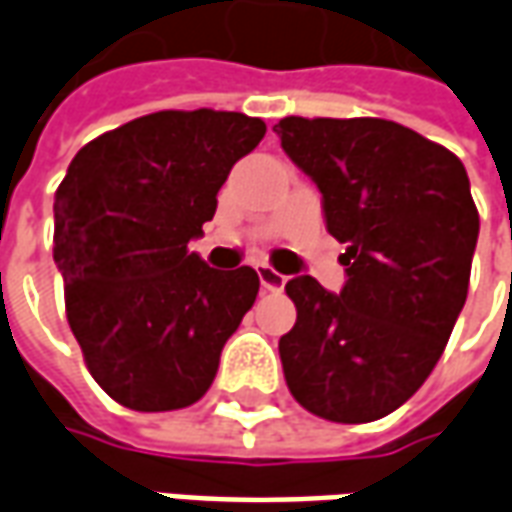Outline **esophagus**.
I'll use <instances>...</instances> for the list:
<instances>
[{"mask_svg":"<svg viewBox=\"0 0 512 512\" xmlns=\"http://www.w3.org/2000/svg\"><path fill=\"white\" fill-rule=\"evenodd\" d=\"M257 277H260V285L263 290H271V293H277V290L285 288V274H279L277 268H271L268 263H257Z\"/></svg>","mask_w":512,"mask_h":512,"instance_id":"esophagus-1","label":"esophagus"}]
</instances>
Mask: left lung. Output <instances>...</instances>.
I'll use <instances>...</instances> for the list:
<instances>
[{
	"label": "left lung",
	"instance_id": "obj_1",
	"mask_svg": "<svg viewBox=\"0 0 512 512\" xmlns=\"http://www.w3.org/2000/svg\"><path fill=\"white\" fill-rule=\"evenodd\" d=\"M274 131L318 183L348 274L340 296L315 277L285 285V381L315 417L373 422L425 384L463 310L480 233L469 175L444 145L381 117H282Z\"/></svg>",
	"mask_w": 512,
	"mask_h": 512
}]
</instances>
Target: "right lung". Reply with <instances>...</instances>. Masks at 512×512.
I'll return each mask as SVG.
<instances>
[{"label": "right lung", "instance_id": "add662e5", "mask_svg": "<svg viewBox=\"0 0 512 512\" xmlns=\"http://www.w3.org/2000/svg\"><path fill=\"white\" fill-rule=\"evenodd\" d=\"M266 134L241 112H153L73 156L54 194V263L84 365L131 411L197 403L260 290L255 268L216 271L189 241Z\"/></svg>", "mask_w": 512, "mask_h": 512}]
</instances>
